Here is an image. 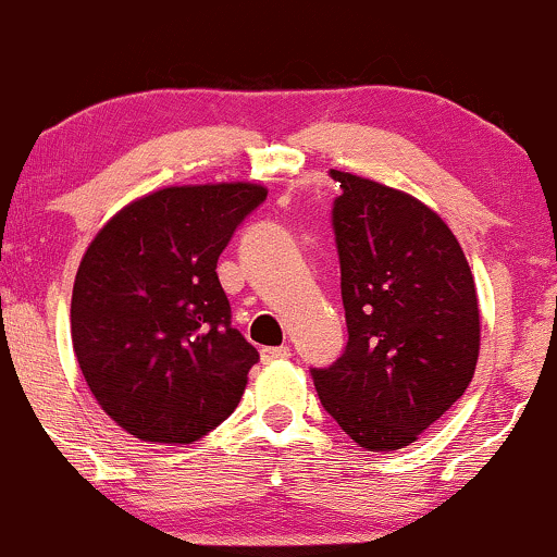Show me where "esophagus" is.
<instances>
[{
  "label": "esophagus",
  "mask_w": 557,
  "mask_h": 557,
  "mask_svg": "<svg viewBox=\"0 0 557 557\" xmlns=\"http://www.w3.org/2000/svg\"><path fill=\"white\" fill-rule=\"evenodd\" d=\"M261 359L264 361L290 359V348H287V345H270V348H261Z\"/></svg>",
  "instance_id": "obj_1"
}]
</instances>
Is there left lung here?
Here are the masks:
<instances>
[{"instance_id":"8db88e82","label":"left lung","mask_w":557,"mask_h":557,"mask_svg":"<svg viewBox=\"0 0 557 557\" xmlns=\"http://www.w3.org/2000/svg\"><path fill=\"white\" fill-rule=\"evenodd\" d=\"M348 324L345 354L314 369L319 400L356 445L400 450L469 387L482 322L453 230L406 190L332 170Z\"/></svg>"}]
</instances>
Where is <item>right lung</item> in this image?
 <instances>
[{
  "label": "right lung",
  "mask_w": 557,
  "mask_h": 557,
  "mask_svg": "<svg viewBox=\"0 0 557 557\" xmlns=\"http://www.w3.org/2000/svg\"><path fill=\"white\" fill-rule=\"evenodd\" d=\"M261 183L168 185L133 198L83 253L70 335L101 411L144 443L188 445L240 403L259 354L230 324L216 259Z\"/></svg>",
  "instance_id": "1"
}]
</instances>
